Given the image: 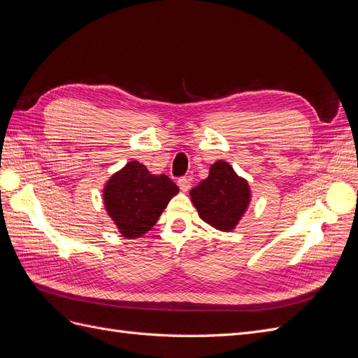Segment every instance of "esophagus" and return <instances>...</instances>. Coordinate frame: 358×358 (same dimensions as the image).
Returning a JSON list of instances; mask_svg holds the SVG:
<instances>
[{
  "label": "esophagus",
  "instance_id": "obj_1",
  "mask_svg": "<svg viewBox=\"0 0 358 358\" xmlns=\"http://www.w3.org/2000/svg\"><path fill=\"white\" fill-rule=\"evenodd\" d=\"M178 185H179V188L183 191V192H187V191H189V188H191V179L189 178H179L178 179Z\"/></svg>",
  "mask_w": 358,
  "mask_h": 358
}]
</instances>
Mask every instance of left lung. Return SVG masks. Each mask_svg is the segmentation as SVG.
Wrapping results in <instances>:
<instances>
[{"label": "left lung", "mask_w": 358, "mask_h": 358, "mask_svg": "<svg viewBox=\"0 0 358 358\" xmlns=\"http://www.w3.org/2000/svg\"><path fill=\"white\" fill-rule=\"evenodd\" d=\"M189 196L204 222L221 231H230L245 213L251 191L229 162L216 161L210 166L209 176L194 187Z\"/></svg>", "instance_id": "obj_1"}]
</instances>
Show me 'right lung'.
<instances>
[{
    "mask_svg": "<svg viewBox=\"0 0 358 358\" xmlns=\"http://www.w3.org/2000/svg\"><path fill=\"white\" fill-rule=\"evenodd\" d=\"M179 188L166 175H150L138 161H131L104 187V206L119 231L134 239L149 231Z\"/></svg>",
    "mask_w": 358,
    "mask_h": 358,
    "instance_id": "obj_1",
    "label": "right lung"
}]
</instances>
